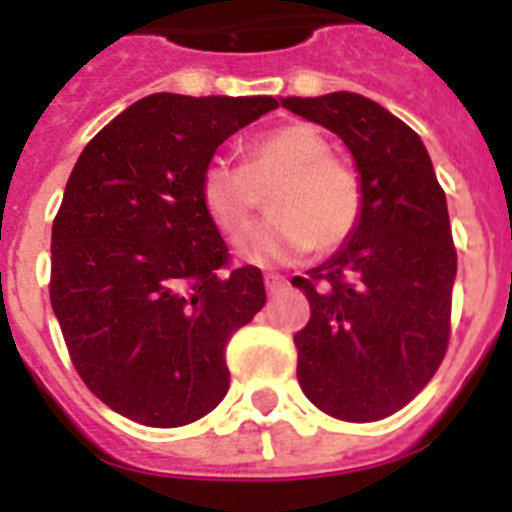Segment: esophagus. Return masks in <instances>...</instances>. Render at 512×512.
Returning <instances> with one entry per match:
<instances>
[{
    "mask_svg": "<svg viewBox=\"0 0 512 512\" xmlns=\"http://www.w3.org/2000/svg\"><path fill=\"white\" fill-rule=\"evenodd\" d=\"M265 289H268V295H276V292H281V289H284V279H281V276H273V273H268V276H265Z\"/></svg>",
    "mask_w": 512,
    "mask_h": 512,
    "instance_id": "obj_1",
    "label": "esophagus"
}]
</instances>
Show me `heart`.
Returning <instances> with one entry per match:
<instances>
[{"label": "heart", "instance_id": "1", "mask_svg": "<svg viewBox=\"0 0 512 512\" xmlns=\"http://www.w3.org/2000/svg\"><path fill=\"white\" fill-rule=\"evenodd\" d=\"M268 196L271 220L241 249L249 263H287L305 249L332 252L350 239L361 220L364 191L350 164L329 156V143L308 124L284 127L249 146L247 167L212 159L201 175V204L217 231L239 239L252 223L257 191Z\"/></svg>", "mask_w": 512, "mask_h": 512}]
</instances>
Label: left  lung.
I'll return each mask as SVG.
<instances>
[{"label":"left lung","mask_w":512,"mask_h":512,"mask_svg":"<svg viewBox=\"0 0 512 512\" xmlns=\"http://www.w3.org/2000/svg\"><path fill=\"white\" fill-rule=\"evenodd\" d=\"M281 106L335 132L364 191L350 239L292 279L311 303L297 380L337 420H382L428 385L449 345L457 252L444 188L420 135L380 103L329 92Z\"/></svg>","instance_id":"left-lung-1"}]
</instances>
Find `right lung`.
Segmentation results:
<instances>
[{
	"label": "right lung",
	"instance_id": "1",
	"mask_svg": "<svg viewBox=\"0 0 512 512\" xmlns=\"http://www.w3.org/2000/svg\"><path fill=\"white\" fill-rule=\"evenodd\" d=\"M276 98L156 92L84 146L52 223L50 303L84 385L127 420L180 428L228 393L225 345L265 305L228 268L201 175Z\"/></svg>",
	"mask_w": 512,
	"mask_h": 512
}]
</instances>
